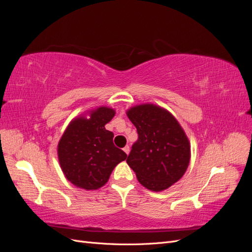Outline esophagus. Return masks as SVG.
<instances>
[{
	"label": "esophagus",
	"instance_id": "34e87169",
	"mask_svg": "<svg viewBox=\"0 0 252 252\" xmlns=\"http://www.w3.org/2000/svg\"><path fill=\"white\" fill-rule=\"evenodd\" d=\"M123 150H124V152H125L126 155H129V151H130V147H129L128 145H127V146H125V147L123 148Z\"/></svg>",
	"mask_w": 252,
	"mask_h": 252
}]
</instances>
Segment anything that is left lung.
I'll return each instance as SVG.
<instances>
[{
	"label": "left lung",
	"instance_id": "8db88e82",
	"mask_svg": "<svg viewBox=\"0 0 252 252\" xmlns=\"http://www.w3.org/2000/svg\"><path fill=\"white\" fill-rule=\"evenodd\" d=\"M139 139L126 162L141 184L162 191L177 183L187 170L190 144L172 114L154 104H142L127 110Z\"/></svg>",
	"mask_w": 252,
	"mask_h": 252
}]
</instances>
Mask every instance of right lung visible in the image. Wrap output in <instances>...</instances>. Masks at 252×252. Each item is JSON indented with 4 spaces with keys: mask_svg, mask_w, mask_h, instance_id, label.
<instances>
[{
    "mask_svg": "<svg viewBox=\"0 0 252 252\" xmlns=\"http://www.w3.org/2000/svg\"><path fill=\"white\" fill-rule=\"evenodd\" d=\"M116 111L98 107L89 112V118L79 117L68 125L58 145L60 166L66 179L74 186L95 190L104 186L119 163L127 155L114 146L113 133L105 125Z\"/></svg>",
    "mask_w": 252,
    "mask_h": 252,
    "instance_id": "obj_1",
    "label": "right lung"
}]
</instances>
